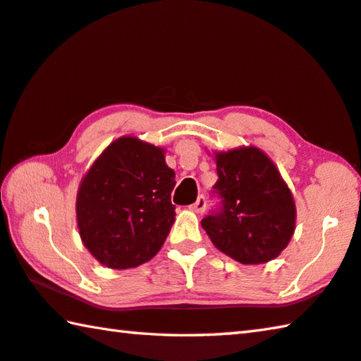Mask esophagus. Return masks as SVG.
Wrapping results in <instances>:
<instances>
[{
  "label": "esophagus",
  "mask_w": 361,
  "mask_h": 361,
  "mask_svg": "<svg viewBox=\"0 0 361 361\" xmlns=\"http://www.w3.org/2000/svg\"><path fill=\"white\" fill-rule=\"evenodd\" d=\"M190 208H192L195 212H200V214H202V212H204V209H206V198H204V195H200L197 202H195V203L190 206Z\"/></svg>",
  "instance_id": "34e87169"
}]
</instances>
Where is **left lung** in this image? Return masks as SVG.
Masks as SVG:
<instances>
[{
	"label": "left lung",
	"mask_w": 361,
	"mask_h": 361,
	"mask_svg": "<svg viewBox=\"0 0 361 361\" xmlns=\"http://www.w3.org/2000/svg\"><path fill=\"white\" fill-rule=\"evenodd\" d=\"M219 200L202 219L212 243L241 264L275 259L294 233L293 195L270 158L254 147L216 155Z\"/></svg>",
	"instance_id": "left-lung-1"
}]
</instances>
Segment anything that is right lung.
Listing matches in <instances>:
<instances>
[{"label":"right lung","instance_id":"add662e5","mask_svg":"<svg viewBox=\"0 0 361 361\" xmlns=\"http://www.w3.org/2000/svg\"><path fill=\"white\" fill-rule=\"evenodd\" d=\"M174 179L155 145L121 137L105 149L76 198L81 240L100 264L131 269L155 256L174 224Z\"/></svg>","mask_w":361,"mask_h":361}]
</instances>
